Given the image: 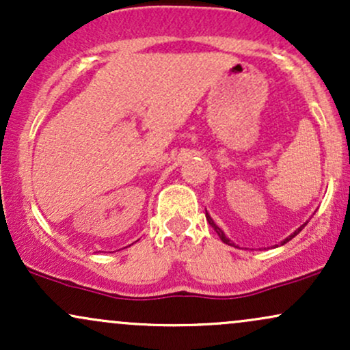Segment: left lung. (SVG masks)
<instances>
[{
    "instance_id": "8db88e82",
    "label": "left lung",
    "mask_w": 350,
    "mask_h": 350,
    "mask_svg": "<svg viewBox=\"0 0 350 350\" xmlns=\"http://www.w3.org/2000/svg\"><path fill=\"white\" fill-rule=\"evenodd\" d=\"M206 219H207V222H208V224H211V227H212V228H214V230L217 232V235H219V237H220V240H222V242H224V243H227V245H232V247H235V245H234V243H232V242H230V240H228V239H227V237H226V234H224V232H222V228H219V227H217V226H215V222H214V220H212V217L207 214V211H206ZM306 224H308V222H306ZM306 224H303V226H301V227L298 228V230H295V232H293V234H291L290 237H288V239H284V240H283V242H281V245H284V243H286V242H290V240H291V239H295V237H296V235H298L301 230H303V228H304V226H306Z\"/></svg>"
}]
</instances>
